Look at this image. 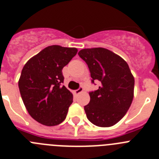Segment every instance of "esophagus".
<instances>
[{"mask_svg": "<svg viewBox=\"0 0 159 159\" xmlns=\"http://www.w3.org/2000/svg\"><path fill=\"white\" fill-rule=\"evenodd\" d=\"M83 91H84V88H83V87H80L78 89H76V90H75V91H74V93L79 94V93H80V92H82Z\"/></svg>", "mask_w": 159, "mask_h": 159, "instance_id": "esophagus-1", "label": "esophagus"}]
</instances>
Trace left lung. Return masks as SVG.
Wrapping results in <instances>:
<instances>
[{
	"label": "left lung",
	"mask_w": 159,
	"mask_h": 159,
	"mask_svg": "<svg viewBox=\"0 0 159 159\" xmlns=\"http://www.w3.org/2000/svg\"><path fill=\"white\" fill-rule=\"evenodd\" d=\"M78 55L88 64L92 84L99 82L84 106L87 118L98 127H111L126 115L134 97V79L128 64L103 48L82 49Z\"/></svg>",
	"instance_id": "left-lung-1"
}]
</instances>
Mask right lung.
<instances>
[{
    "label": "right lung",
    "instance_id": "right-lung-1",
    "mask_svg": "<svg viewBox=\"0 0 159 159\" xmlns=\"http://www.w3.org/2000/svg\"><path fill=\"white\" fill-rule=\"evenodd\" d=\"M76 53L75 48L48 46L24 66L18 82L20 93L28 112L38 123L52 127L65 119L73 95L62 86V69Z\"/></svg>",
    "mask_w": 159,
    "mask_h": 159
}]
</instances>
